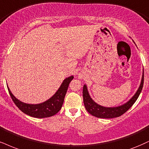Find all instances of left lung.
<instances>
[{"instance_id": "left-lung-1", "label": "left lung", "mask_w": 149, "mask_h": 149, "mask_svg": "<svg viewBox=\"0 0 149 149\" xmlns=\"http://www.w3.org/2000/svg\"><path fill=\"white\" fill-rule=\"evenodd\" d=\"M143 85H144V70H143L141 83L135 95L126 103L116 107H104L101 105H98L91 98L87 85H84L83 90H82L84 105H85L87 112L96 117L103 118V119H111V118L118 117V116H120L124 114L126 111H128L132 107V105L135 103L142 90Z\"/></svg>"}]
</instances>
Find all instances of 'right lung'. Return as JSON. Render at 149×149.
Segmentation results:
<instances>
[{
	"mask_svg": "<svg viewBox=\"0 0 149 149\" xmlns=\"http://www.w3.org/2000/svg\"><path fill=\"white\" fill-rule=\"evenodd\" d=\"M73 76H69L65 78L62 82V85L57 89L55 94L47 101L39 104H29L23 103L19 101L12 94L10 88L8 89L11 96L12 101L15 105L19 107L23 113L35 118H46L50 117L56 114L63 105L64 97L68 89L70 82L73 80Z\"/></svg>",
	"mask_w": 149,
	"mask_h": 149,
	"instance_id": "1",
	"label": "right lung"
}]
</instances>
